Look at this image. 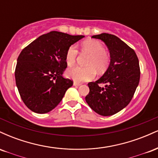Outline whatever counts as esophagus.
Instances as JSON below:
<instances>
[{
    "instance_id": "1",
    "label": "esophagus",
    "mask_w": 158,
    "mask_h": 158,
    "mask_svg": "<svg viewBox=\"0 0 158 158\" xmlns=\"http://www.w3.org/2000/svg\"><path fill=\"white\" fill-rule=\"evenodd\" d=\"M81 85V83L77 82V81H74V82H73V85H74V86H80Z\"/></svg>"
}]
</instances>
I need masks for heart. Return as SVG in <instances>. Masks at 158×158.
I'll use <instances>...</instances> for the list:
<instances>
[{
	"label": "heart",
	"instance_id": "b5f03b06",
	"mask_svg": "<svg viewBox=\"0 0 158 158\" xmlns=\"http://www.w3.org/2000/svg\"><path fill=\"white\" fill-rule=\"evenodd\" d=\"M81 51L90 55L86 62V68L75 67L67 71V76L73 80L86 81L91 80L96 77V70L103 73L110 64V56L105 50L102 44L94 39L83 41L81 46ZM78 56V50L75 45L69 47L65 54V61L68 67L75 64Z\"/></svg>",
	"mask_w": 158,
	"mask_h": 158
}]
</instances>
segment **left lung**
<instances>
[{"mask_svg":"<svg viewBox=\"0 0 158 158\" xmlns=\"http://www.w3.org/2000/svg\"><path fill=\"white\" fill-rule=\"evenodd\" d=\"M92 38L102 40L110 52V64L97 81L88 84L90 92L85 97L88 106L102 116H111L128 106L137 86L140 71L135 50L116 35L101 33ZM99 84H104L100 87Z\"/></svg>","mask_w":158,"mask_h":158,"instance_id":"obj_1","label":"left lung"}]
</instances>
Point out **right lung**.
Segmentation results:
<instances>
[{
  "instance_id": "add662e5",
  "label": "right lung",
  "mask_w": 158,
  "mask_h": 158,
  "mask_svg": "<svg viewBox=\"0 0 158 158\" xmlns=\"http://www.w3.org/2000/svg\"><path fill=\"white\" fill-rule=\"evenodd\" d=\"M84 35L52 31L39 36L21 52L15 77L23 103L37 114L50 112L59 105L73 81L62 77L69 47Z\"/></svg>"
}]
</instances>
